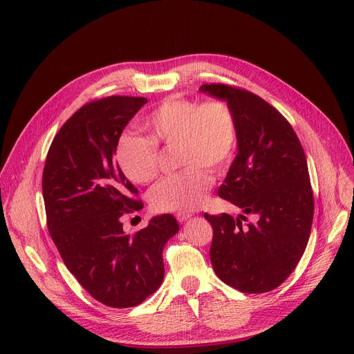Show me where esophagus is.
Here are the masks:
<instances>
[{
    "label": "esophagus",
    "instance_id": "obj_1",
    "mask_svg": "<svg viewBox=\"0 0 354 354\" xmlns=\"http://www.w3.org/2000/svg\"><path fill=\"white\" fill-rule=\"evenodd\" d=\"M189 216H192V214H188V212H178V214H176V218H177V221L178 223H184V221H187Z\"/></svg>",
    "mask_w": 354,
    "mask_h": 354
}]
</instances>
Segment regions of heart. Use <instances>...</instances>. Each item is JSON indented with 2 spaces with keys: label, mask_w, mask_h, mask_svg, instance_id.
<instances>
[{
  "label": "heart",
  "mask_w": 354,
  "mask_h": 354,
  "mask_svg": "<svg viewBox=\"0 0 354 354\" xmlns=\"http://www.w3.org/2000/svg\"><path fill=\"white\" fill-rule=\"evenodd\" d=\"M147 133L139 138L124 133L116 145V160L133 183L146 184L158 173V147H176L181 171L161 178L149 193L156 211L196 209L212 185V176L227 170L238 146V123L232 107L223 99L198 102L181 95L160 102L143 118Z\"/></svg>",
  "instance_id": "heart-1"
}]
</instances>
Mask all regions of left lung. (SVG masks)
I'll return each instance as SVG.
<instances>
[{"label":"left lung","instance_id":"1","mask_svg":"<svg viewBox=\"0 0 354 354\" xmlns=\"http://www.w3.org/2000/svg\"><path fill=\"white\" fill-rule=\"evenodd\" d=\"M200 91L227 100L238 123V154L218 196L257 215L243 224L245 215L204 214L212 227V268L243 293L274 290L301 261L310 235L315 201L305 151L289 122L255 93L224 84Z\"/></svg>","mask_w":354,"mask_h":354}]
</instances>
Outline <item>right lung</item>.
Masks as SVG:
<instances>
[{"mask_svg":"<svg viewBox=\"0 0 354 354\" xmlns=\"http://www.w3.org/2000/svg\"><path fill=\"white\" fill-rule=\"evenodd\" d=\"M146 102L107 96L84 104L53 138L42 174L46 225L64 263L96 301L119 309L160 288L162 250L178 231L170 214L133 235L120 221L143 203L115 160L116 145Z\"/></svg>","mask_w":354,"mask_h":354,"instance_id":"obj_1","label":"right lung"}]
</instances>
